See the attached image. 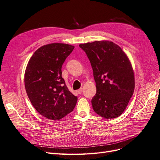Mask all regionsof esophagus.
Returning a JSON list of instances; mask_svg holds the SVG:
<instances>
[{
	"mask_svg": "<svg viewBox=\"0 0 160 160\" xmlns=\"http://www.w3.org/2000/svg\"><path fill=\"white\" fill-rule=\"evenodd\" d=\"M77 92L78 93V94H82V88H80L79 90H77Z\"/></svg>",
	"mask_w": 160,
	"mask_h": 160,
	"instance_id": "34e87169",
	"label": "esophagus"
}]
</instances>
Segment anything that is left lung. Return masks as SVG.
<instances>
[{"instance_id": "1", "label": "left lung", "mask_w": 160, "mask_h": 160, "mask_svg": "<svg viewBox=\"0 0 160 160\" xmlns=\"http://www.w3.org/2000/svg\"><path fill=\"white\" fill-rule=\"evenodd\" d=\"M91 63L97 93L91 102L94 112L105 118L124 112L135 88L134 72L122 49L109 41L79 45Z\"/></svg>"}]
</instances>
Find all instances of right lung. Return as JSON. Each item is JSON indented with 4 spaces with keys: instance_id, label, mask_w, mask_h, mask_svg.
<instances>
[{
    "instance_id": "add662e5",
    "label": "right lung",
    "mask_w": 160,
    "mask_h": 160,
    "mask_svg": "<svg viewBox=\"0 0 160 160\" xmlns=\"http://www.w3.org/2000/svg\"><path fill=\"white\" fill-rule=\"evenodd\" d=\"M74 48L65 43L45 45L36 50L27 63V96L35 110L49 119H61L76 104L77 97L70 92L62 77L63 63Z\"/></svg>"
}]
</instances>
